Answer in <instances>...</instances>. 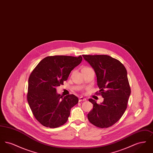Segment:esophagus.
Listing matches in <instances>:
<instances>
[{"label": "esophagus", "instance_id": "34e87169", "mask_svg": "<svg viewBox=\"0 0 153 153\" xmlns=\"http://www.w3.org/2000/svg\"><path fill=\"white\" fill-rule=\"evenodd\" d=\"M86 100V99L83 97H80V98L79 99V102H83V101H85Z\"/></svg>", "mask_w": 153, "mask_h": 153}]
</instances>
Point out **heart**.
<instances>
[{
	"mask_svg": "<svg viewBox=\"0 0 153 153\" xmlns=\"http://www.w3.org/2000/svg\"><path fill=\"white\" fill-rule=\"evenodd\" d=\"M90 69H92V68H89V67H88V66H84V67H83V68H82L81 71H82V72H86V71H89V70H90Z\"/></svg>",
	"mask_w": 153,
	"mask_h": 153,
	"instance_id": "heart-1",
	"label": "heart"
}]
</instances>
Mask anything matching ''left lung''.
<instances>
[{"label": "left lung", "instance_id": "obj_1", "mask_svg": "<svg viewBox=\"0 0 153 153\" xmlns=\"http://www.w3.org/2000/svg\"><path fill=\"white\" fill-rule=\"evenodd\" d=\"M94 68L97 86L104 101L97 104L89 101L94 108L88 114L90 123L99 128H108L121 118L127 108L131 88L124 66L119 60L107 55H82Z\"/></svg>", "mask_w": 153, "mask_h": 153}]
</instances>
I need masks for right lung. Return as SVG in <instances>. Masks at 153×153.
I'll use <instances>...</instances> for the list:
<instances>
[{"instance_id":"1","label":"right lung","mask_w":153,"mask_h":153,"mask_svg":"<svg viewBox=\"0 0 153 153\" xmlns=\"http://www.w3.org/2000/svg\"><path fill=\"white\" fill-rule=\"evenodd\" d=\"M82 58L68 56H48L42 59L30 75L27 99L36 120L45 127L57 128L68 121L71 109L79 102L75 95L63 96L56 87L63 85Z\"/></svg>"}]
</instances>
